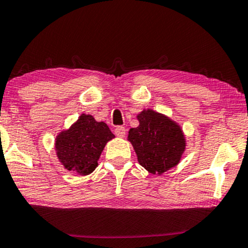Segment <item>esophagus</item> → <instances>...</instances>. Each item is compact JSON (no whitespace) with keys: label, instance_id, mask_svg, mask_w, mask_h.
Returning <instances> with one entry per match:
<instances>
[{"label":"esophagus","instance_id":"esophagus-1","mask_svg":"<svg viewBox=\"0 0 248 248\" xmlns=\"http://www.w3.org/2000/svg\"><path fill=\"white\" fill-rule=\"evenodd\" d=\"M114 134H116V136H118V137H124L125 128L123 127V125H118V127H116V129H114Z\"/></svg>","mask_w":248,"mask_h":248}]
</instances>
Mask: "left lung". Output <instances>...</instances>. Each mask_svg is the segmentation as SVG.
I'll return each instance as SVG.
<instances>
[{"instance_id":"left-lung-1","label":"left lung","mask_w":248,"mask_h":248,"mask_svg":"<svg viewBox=\"0 0 248 248\" xmlns=\"http://www.w3.org/2000/svg\"><path fill=\"white\" fill-rule=\"evenodd\" d=\"M137 118L139 125L129 130L128 140L139 164L153 174H162L177 165L186 149L179 124L153 110H144Z\"/></svg>"}]
</instances>
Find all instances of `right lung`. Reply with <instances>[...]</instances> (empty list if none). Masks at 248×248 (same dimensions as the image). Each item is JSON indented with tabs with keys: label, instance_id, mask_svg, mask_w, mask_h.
I'll return each mask as SVG.
<instances>
[{
	"label": "right lung",
	"instance_id": "right-lung-1",
	"mask_svg": "<svg viewBox=\"0 0 248 248\" xmlns=\"http://www.w3.org/2000/svg\"><path fill=\"white\" fill-rule=\"evenodd\" d=\"M114 138L107 124L97 123L90 114H82L68 130L56 138L57 156L65 169L88 175L97 166L104 146Z\"/></svg>",
	"mask_w": 248,
	"mask_h": 248
}]
</instances>
